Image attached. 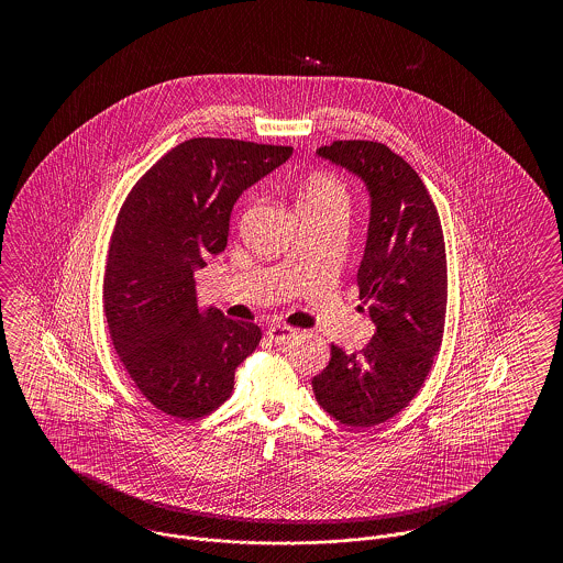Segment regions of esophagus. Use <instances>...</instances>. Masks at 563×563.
I'll return each mask as SVG.
<instances>
[{"label":"esophagus","instance_id":"1","mask_svg":"<svg viewBox=\"0 0 563 563\" xmlns=\"http://www.w3.org/2000/svg\"><path fill=\"white\" fill-rule=\"evenodd\" d=\"M266 333L274 344H289L299 331L289 324H269Z\"/></svg>","mask_w":563,"mask_h":563}]
</instances>
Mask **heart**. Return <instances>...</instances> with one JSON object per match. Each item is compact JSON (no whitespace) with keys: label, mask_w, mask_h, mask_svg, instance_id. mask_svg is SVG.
Returning a JSON list of instances; mask_svg holds the SVG:
<instances>
[{"label":"heart","mask_w":563,"mask_h":563,"mask_svg":"<svg viewBox=\"0 0 563 563\" xmlns=\"http://www.w3.org/2000/svg\"><path fill=\"white\" fill-rule=\"evenodd\" d=\"M349 209V186L333 173H312L301 184L297 196V211H333Z\"/></svg>","instance_id":"b5f03b06"}]
</instances>
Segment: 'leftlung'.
<instances>
[{
  "mask_svg": "<svg viewBox=\"0 0 563 563\" xmlns=\"http://www.w3.org/2000/svg\"><path fill=\"white\" fill-rule=\"evenodd\" d=\"M319 156L358 175L372 196L358 297L375 322L372 342L331 361L312 377L322 409L338 422L369 429L397 416L424 386L441 350L448 310L443 228L418 173L377 141H333Z\"/></svg>",
  "mask_w": 563,
  "mask_h": 563,
  "instance_id": "obj_1",
  "label": "left lung"
}]
</instances>
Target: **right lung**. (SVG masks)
<instances>
[{
  "mask_svg": "<svg viewBox=\"0 0 563 563\" xmlns=\"http://www.w3.org/2000/svg\"><path fill=\"white\" fill-rule=\"evenodd\" d=\"M291 154L289 145L188 139L134 184L118 213L103 278L109 335L141 395L166 416H209L260 346L255 322L198 310L194 272L225 249L242 191Z\"/></svg>",
  "mask_w": 563,
  "mask_h": 563,
  "instance_id": "right-lung-1",
  "label": "right lung"
}]
</instances>
